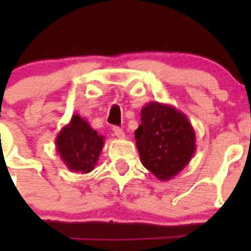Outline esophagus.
I'll return each mask as SVG.
<instances>
[{"instance_id":"esophagus-1","label":"esophagus","mask_w":251,"mask_h":251,"mask_svg":"<svg viewBox=\"0 0 251 251\" xmlns=\"http://www.w3.org/2000/svg\"><path fill=\"white\" fill-rule=\"evenodd\" d=\"M113 132H114V134H115V136H117V137H118V138H121V139L126 138V134H124V130L122 129V128L114 127V128H113Z\"/></svg>"}]
</instances>
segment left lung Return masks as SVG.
<instances>
[{"label":"left lung","mask_w":251,"mask_h":251,"mask_svg":"<svg viewBox=\"0 0 251 251\" xmlns=\"http://www.w3.org/2000/svg\"><path fill=\"white\" fill-rule=\"evenodd\" d=\"M141 122L134 138L142 165L161 181L174 178L196 151L192 124L175 106L158 101L142 108Z\"/></svg>","instance_id":"obj_1"}]
</instances>
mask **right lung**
I'll list each match as a JSON object with an SVG mask.
<instances>
[{
    "mask_svg": "<svg viewBox=\"0 0 251 251\" xmlns=\"http://www.w3.org/2000/svg\"><path fill=\"white\" fill-rule=\"evenodd\" d=\"M55 146L64 165L76 174H89L98 163L104 137L79 114H74L55 138Z\"/></svg>",
    "mask_w": 251,
    "mask_h": 251,
    "instance_id": "obj_1",
    "label": "right lung"
}]
</instances>
